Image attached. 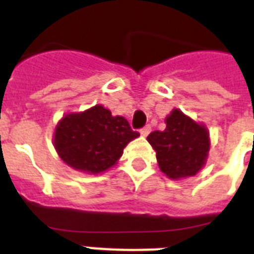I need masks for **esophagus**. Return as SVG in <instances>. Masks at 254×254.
I'll return each instance as SVG.
<instances>
[{
    "label": "esophagus",
    "instance_id": "esophagus-1",
    "mask_svg": "<svg viewBox=\"0 0 254 254\" xmlns=\"http://www.w3.org/2000/svg\"><path fill=\"white\" fill-rule=\"evenodd\" d=\"M150 130H151L150 125H146V127H143L142 129L139 130V133H141V134H142L143 137H146V135L149 134V133H150Z\"/></svg>",
    "mask_w": 254,
    "mask_h": 254
}]
</instances>
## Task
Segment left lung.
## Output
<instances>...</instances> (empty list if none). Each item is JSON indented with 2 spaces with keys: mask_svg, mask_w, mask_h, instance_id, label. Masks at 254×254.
Here are the masks:
<instances>
[{
  "mask_svg": "<svg viewBox=\"0 0 254 254\" xmlns=\"http://www.w3.org/2000/svg\"><path fill=\"white\" fill-rule=\"evenodd\" d=\"M147 141L157 153L161 170L171 179L195 175L209 150L207 129L178 109L166 119V129L151 131Z\"/></svg>",
  "mask_w": 254,
  "mask_h": 254,
  "instance_id": "left-lung-1",
  "label": "left lung"
}]
</instances>
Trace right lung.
Returning a JSON list of instances; mask_svg holds the SVG:
<instances>
[{"label":"right lung","mask_w":254,"mask_h":254,"mask_svg":"<svg viewBox=\"0 0 254 254\" xmlns=\"http://www.w3.org/2000/svg\"><path fill=\"white\" fill-rule=\"evenodd\" d=\"M138 135L124 117H113L108 109L96 105L65 116L58 124L54 143L68 166L97 174L113 166L124 147Z\"/></svg>","instance_id":"1"}]
</instances>
